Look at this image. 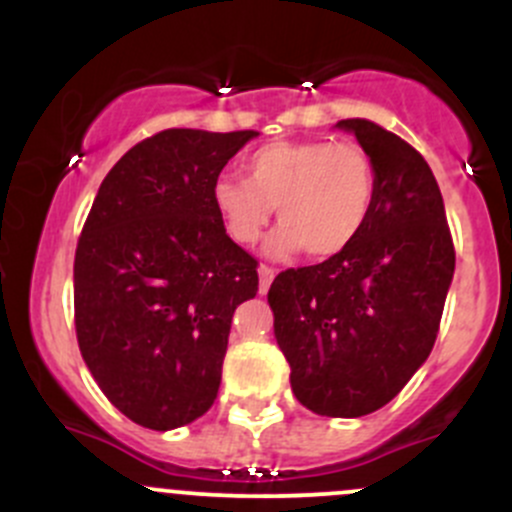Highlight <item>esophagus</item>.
Listing matches in <instances>:
<instances>
[{
  "label": "esophagus",
  "instance_id": "34e87169",
  "mask_svg": "<svg viewBox=\"0 0 512 512\" xmlns=\"http://www.w3.org/2000/svg\"><path fill=\"white\" fill-rule=\"evenodd\" d=\"M260 294H267V289H270V285H272V280H275V270H272V267H267V265H260Z\"/></svg>",
  "mask_w": 512,
  "mask_h": 512
}]
</instances>
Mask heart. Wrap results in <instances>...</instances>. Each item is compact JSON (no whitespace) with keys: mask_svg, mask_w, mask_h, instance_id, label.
I'll return each instance as SVG.
<instances>
[{"mask_svg":"<svg viewBox=\"0 0 512 512\" xmlns=\"http://www.w3.org/2000/svg\"><path fill=\"white\" fill-rule=\"evenodd\" d=\"M242 178L220 175L213 203L237 245H255L277 208L267 252L334 257L364 230L376 200V168L356 143L275 141L242 160Z\"/></svg>","mask_w":512,"mask_h":512,"instance_id":"heart-1","label":"heart"}]
</instances>
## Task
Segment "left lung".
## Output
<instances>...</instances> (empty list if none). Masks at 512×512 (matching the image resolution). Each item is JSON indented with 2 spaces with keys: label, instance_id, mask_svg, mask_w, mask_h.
Returning <instances> with one entry per match:
<instances>
[{
  "label": "left lung",
  "instance_id": "8db88e82",
  "mask_svg": "<svg viewBox=\"0 0 512 512\" xmlns=\"http://www.w3.org/2000/svg\"><path fill=\"white\" fill-rule=\"evenodd\" d=\"M337 126L374 160V208L347 250L280 272L267 302L299 404L359 418L389 404L431 354L456 250L421 153L366 118Z\"/></svg>",
  "mask_w": 512,
  "mask_h": 512
}]
</instances>
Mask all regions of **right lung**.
<instances>
[{"label":"right lung","instance_id":"right-lung-1","mask_svg":"<svg viewBox=\"0 0 512 512\" xmlns=\"http://www.w3.org/2000/svg\"><path fill=\"white\" fill-rule=\"evenodd\" d=\"M257 131L168 128L103 178L74 260L81 356L106 399L153 431L213 406L257 260L227 237L213 183Z\"/></svg>","mask_w":512,"mask_h":512}]
</instances>
